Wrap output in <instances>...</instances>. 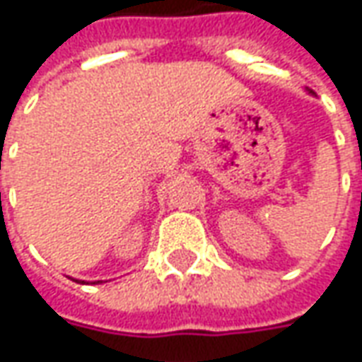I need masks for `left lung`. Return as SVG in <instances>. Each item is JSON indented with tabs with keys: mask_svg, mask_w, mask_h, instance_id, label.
Masks as SVG:
<instances>
[{
	"mask_svg": "<svg viewBox=\"0 0 362 362\" xmlns=\"http://www.w3.org/2000/svg\"><path fill=\"white\" fill-rule=\"evenodd\" d=\"M310 94H313V92H310Z\"/></svg>",
	"mask_w": 362,
	"mask_h": 362,
	"instance_id": "8db88e82",
	"label": "left lung"
}]
</instances>
